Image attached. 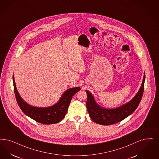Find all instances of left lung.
Segmentation results:
<instances>
[{"label": "left lung", "instance_id": "obj_1", "mask_svg": "<svg viewBox=\"0 0 159 159\" xmlns=\"http://www.w3.org/2000/svg\"><path fill=\"white\" fill-rule=\"evenodd\" d=\"M145 73L141 86L137 94L129 102L121 107L115 108H103L96 102L95 97L88 91L86 90L88 95L86 107L91 119L96 124L109 125L122 121L129 115L133 114L138 107L144 92Z\"/></svg>", "mask_w": 159, "mask_h": 159}]
</instances>
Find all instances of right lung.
Instances as JSON below:
<instances>
[{
  "label": "right lung",
  "instance_id": "obj_1",
  "mask_svg": "<svg viewBox=\"0 0 159 159\" xmlns=\"http://www.w3.org/2000/svg\"><path fill=\"white\" fill-rule=\"evenodd\" d=\"M14 92L20 109L28 116L43 124H53L61 121L66 114L72 97L80 90V87L66 90L54 105L48 107H37L29 105L22 98L16 89L13 75Z\"/></svg>",
  "mask_w": 159,
  "mask_h": 159
}]
</instances>
